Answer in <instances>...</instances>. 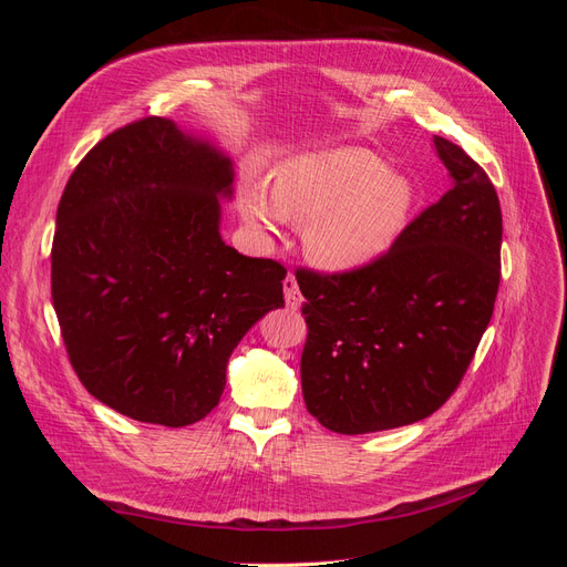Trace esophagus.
Listing matches in <instances>:
<instances>
[{"mask_svg":"<svg viewBox=\"0 0 567 567\" xmlns=\"http://www.w3.org/2000/svg\"><path fill=\"white\" fill-rule=\"evenodd\" d=\"M284 296H286V305L290 307V310H298L302 302V296H300V288H298V281L293 274H288V277L284 279Z\"/></svg>","mask_w":567,"mask_h":567,"instance_id":"obj_1","label":"esophagus"}]
</instances>
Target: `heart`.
I'll list each match as a JSON object with an SVG mask.
<instances>
[{"mask_svg":"<svg viewBox=\"0 0 567 567\" xmlns=\"http://www.w3.org/2000/svg\"><path fill=\"white\" fill-rule=\"evenodd\" d=\"M238 203L250 225L271 231L286 219L302 225L310 260L323 269L348 271L383 255L414 208V186L388 173L364 148H333L290 158L274 188L248 179Z\"/></svg>","mask_w":567,"mask_h":567,"instance_id":"obj_1","label":"heart"}]
</instances>
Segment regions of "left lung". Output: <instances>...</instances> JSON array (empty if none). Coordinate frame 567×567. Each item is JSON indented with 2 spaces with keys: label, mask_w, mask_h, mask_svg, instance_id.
Listing matches in <instances>:
<instances>
[{
  "label": "left lung",
  "mask_w": 567,
  "mask_h": 567,
  "mask_svg": "<svg viewBox=\"0 0 567 567\" xmlns=\"http://www.w3.org/2000/svg\"><path fill=\"white\" fill-rule=\"evenodd\" d=\"M452 186L364 267H302L307 411L362 435L427 419L468 371L502 279V208L487 173L435 136Z\"/></svg>",
  "instance_id": "8db88e82"
}]
</instances>
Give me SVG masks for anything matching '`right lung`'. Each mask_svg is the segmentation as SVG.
Here are the masks:
<instances>
[{
	"instance_id": "obj_1",
	"label": "right lung",
	"mask_w": 567,
	"mask_h": 567,
	"mask_svg": "<svg viewBox=\"0 0 567 567\" xmlns=\"http://www.w3.org/2000/svg\"><path fill=\"white\" fill-rule=\"evenodd\" d=\"M231 179L213 146L148 115L104 136L63 188L51 300L80 383L117 414L208 416L238 340L284 305V265L221 241Z\"/></svg>"
}]
</instances>
